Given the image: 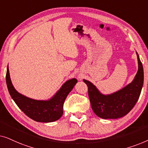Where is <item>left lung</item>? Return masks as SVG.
Here are the masks:
<instances>
[{"instance_id":"8db88e82","label":"left lung","mask_w":148,"mask_h":148,"mask_svg":"<svg viewBox=\"0 0 148 148\" xmlns=\"http://www.w3.org/2000/svg\"><path fill=\"white\" fill-rule=\"evenodd\" d=\"M138 71L131 84L110 95H103L92 83L84 79L88 88V96L92 108L100 118L119 119L130 112L140 96L143 84V69L138 54Z\"/></svg>"}]
</instances>
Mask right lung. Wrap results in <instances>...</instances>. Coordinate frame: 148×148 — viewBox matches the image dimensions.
Masks as SVG:
<instances>
[{"label":"right lung","instance_id":"obj_1","mask_svg":"<svg viewBox=\"0 0 148 148\" xmlns=\"http://www.w3.org/2000/svg\"><path fill=\"white\" fill-rule=\"evenodd\" d=\"M6 82L11 98L28 117L37 122L51 123L57 121L63 114L64 100L77 80L76 79L68 80L62 85L53 98L48 101L33 100L17 92L11 83L8 66Z\"/></svg>","mask_w":148,"mask_h":148}]
</instances>
